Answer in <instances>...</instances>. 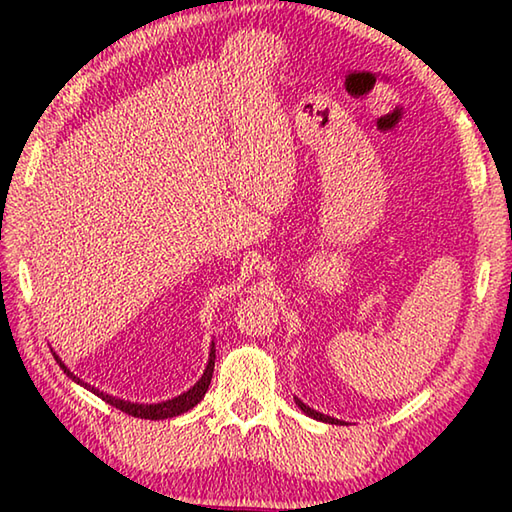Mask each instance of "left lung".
<instances>
[{
  "label": "left lung",
  "instance_id": "obj_1",
  "mask_svg": "<svg viewBox=\"0 0 512 512\" xmlns=\"http://www.w3.org/2000/svg\"><path fill=\"white\" fill-rule=\"evenodd\" d=\"M295 405L300 407V410L306 414V416H311V418H315V421H322V423H331V425H338L340 421L338 418H331V416H324V414H320V412H315V410H311L309 405H304L300 398H295Z\"/></svg>",
  "mask_w": 512,
  "mask_h": 512
}]
</instances>
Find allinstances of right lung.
Returning a JSON list of instances; mask_svg holds the SVG:
<instances>
[{
  "label": "right lung",
  "instance_id": "1",
  "mask_svg": "<svg viewBox=\"0 0 512 512\" xmlns=\"http://www.w3.org/2000/svg\"><path fill=\"white\" fill-rule=\"evenodd\" d=\"M55 356V353H53ZM55 360L60 362V367L64 369V374H67L71 380H76L78 385H82L85 389H89V392H94L96 396H100L102 401L114 405L116 410L125 412L129 416H136V418H150V421H161V418H172V416H179L183 412L192 410L194 405H197L203 396H206L208 387H210V380H212V371H215V342H212V349H210V358H208V365H206V371H203V376L194 383V387H190L188 392H183L181 396L172 398V401H163V403H152V405H145V403H129V401H123V398H116V396H109L105 392H100V389L87 385L85 380H80L78 376H73L71 371L67 369V365L55 356Z\"/></svg>",
  "mask_w": 512,
  "mask_h": 512
}]
</instances>
